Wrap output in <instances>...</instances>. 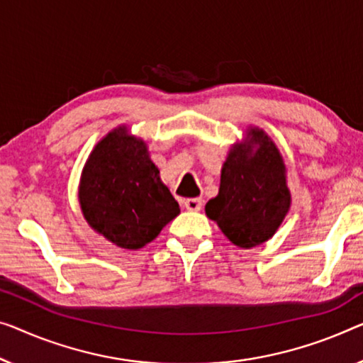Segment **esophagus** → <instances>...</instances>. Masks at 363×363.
Wrapping results in <instances>:
<instances>
[{
  "label": "esophagus",
  "mask_w": 363,
  "mask_h": 363,
  "mask_svg": "<svg viewBox=\"0 0 363 363\" xmlns=\"http://www.w3.org/2000/svg\"><path fill=\"white\" fill-rule=\"evenodd\" d=\"M184 207H186L189 212H199L202 208V199H187L184 202Z\"/></svg>",
  "instance_id": "34e87169"
}]
</instances>
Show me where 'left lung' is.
Instances as JSON below:
<instances>
[{"mask_svg": "<svg viewBox=\"0 0 363 363\" xmlns=\"http://www.w3.org/2000/svg\"><path fill=\"white\" fill-rule=\"evenodd\" d=\"M291 196L279 148L264 130L247 128L221 167L220 191L205 213L233 245L250 250L275 235L289 213Z\"/></svg>", "mask_w": 363, "mask_h": 363, "instance_id": "obj_1", "label": "left lung"}]
</instances>
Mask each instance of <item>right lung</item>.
<instances>
[{
	"mask_svg": "<svg viewBox=\"0 0 363 363\" xmlns=\"http://www.w3.org/2000/svg\"><path fill=\"white\" fill-rule=\"evenodd\" d=\"M79 207L91 228L123 250H140L179 215V203L125 125L106 135L83 167Z\"/></svg>",
	"mask_w": 363,
	"mask_h": 363,
	"instance_id": "1",
	"label": "right lung"
}]
</instances>
